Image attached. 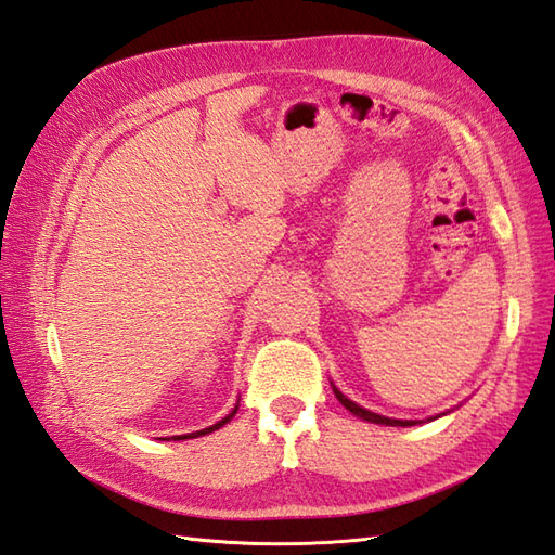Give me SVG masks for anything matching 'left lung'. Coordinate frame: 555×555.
Masks as SVG:
<instances>
[{
    "label": "left lung",
    "mask_w": 555,
    "mask_h": 555,
    "mask_svg": "<svg viewBox=\"0 0 555 555\" xmlns=\"http://www.w3.org/2000/svg\"><path fill=\"white\" fill-rule=\"evenodd\" d=\"M334 393H336V398L340 400V405H346V408L352 412V415H358V417L367 420V422H374V424H388V427H412V424H417V422H412V420H391V417L376 415V412H370V410L360 408L358 403H352V400H348L344 393L338 391V388H334Z\"/></svg>",
    "instance_id": "1"
}]
</instances>
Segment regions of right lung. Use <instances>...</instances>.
<instances>
[{"label":"right lung","instance_id":"add662e5","mask_svg":"<svg viewBox=\"0 0 555 555\" xmlns=\"http://www.w3.org/2000/svg\"><path fill=\"white\" fill-rule=\"evenodd\" d=\"M235 410H238V408H235ZM235 410L231 412V415H227V417H223V420H221V422H217V424H211V427H207V429H203V431H195V434H183V436H171V439H173V441H183V439H195V436H203V434L215 431V429L223 427V424H227V422H231V417L235 415Z\"/></svg>","mask_w":555,"mask_h":555}]
</instances>
